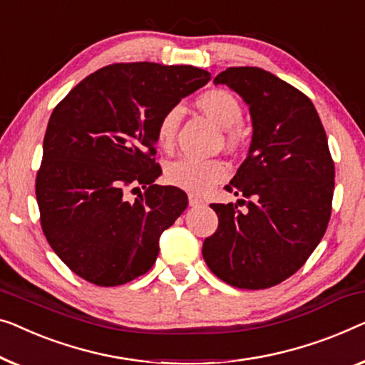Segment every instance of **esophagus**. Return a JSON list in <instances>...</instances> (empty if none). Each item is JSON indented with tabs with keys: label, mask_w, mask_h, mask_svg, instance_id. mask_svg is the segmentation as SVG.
I'll return each instance as SVG.
<instances>
[{
	"label": "esophagus",
	"mask_w": 365,
	"mask_h": 365,
	"mask_svg": "<svg viewBox=\"0 0 365 365\" xmlns=\"http://www.w3.org/2000/svg\"><path fill=\"white\" fill-rule=\"evenodd\" d=\"M189 205H191V207H200V205H204V200L197 197V195L189 194Z\"/></svg>",
	"instance_id": "esophagus-1"
}]
</instances>
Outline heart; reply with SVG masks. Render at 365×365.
<instances>
[{
	"mask_svg": "<svg viewBox=\"0 0 365 365\" xmlns=\"http://www.w3.org/2000/svg\"><path fill=\"white\" fill-rule=\"evenodd\" d=\"M195 105L205 117L225 131V141L230 148H237L244 141L245 131L242 128L244 107L237 95L225 88H212V91L200 93L195 98ZM181 120L182 112L179 107L168 108L158 120L156 140L161 150L170 151L174 146ZM227 176H229V168L220 160L181 158L166 168L168 182L192 194L209 192Z\"/></svg>",
	"mask_w": 365,
	"mask_h": 365,
	"instance_id": "obj_1",
	"label": "heart"
}]
</instances>
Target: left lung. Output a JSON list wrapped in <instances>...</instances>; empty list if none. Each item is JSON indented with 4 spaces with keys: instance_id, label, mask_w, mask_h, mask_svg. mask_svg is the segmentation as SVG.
I'll use <instances>...</instances> for the list:
<instances>
[{
    "instance_id": "obj_1",
    "label": "left lung",
    "mask_w": 365,
    "mask_h": 365,
    "mask_svg": "<svg viewBox=\"0 0 365 365\" xmlns=\"http://www.w3.org/2000/svg\"><path fill=\"white\" fill-rule=\"evenodd\" d=\"M250 107L247 160L227 189L247 205L212 204L217 230L202 255L215 277L242 289H265L297 273L331 219L334 161L314 105L260 67H229L214 78Z\"/></svg>"
}]
</instances>
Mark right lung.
<instances>
[{"label": "right lung", "mask_w": 365, "mask_h": 365, "mask_svg": "<svg viewBox=\"0 0 365 365\" xmlns=\"http://www.w3.org/2000/svg\"><path fill=\"white\" fill-rule=\"evenodd\" d=\"M209 81L192 66L120 62L91 73L57 103L36 199L47 242L81 278L118 287L155 265L161 234L187 207L186 192L155 184L158 120ZM140 187L138 198L125 199Z\"/></svg>", "instance_id": "right-lung-1"}]
</instances>
